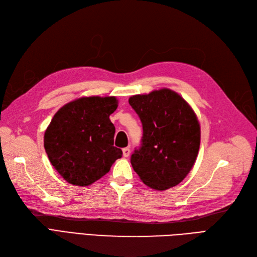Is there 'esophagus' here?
Wrapping results in <instances>:
<instances>
[{"mask_svg":"<svg viewBox=\"0 0 257 257\" xmlns=\"http://www.w3.org/2000/svg\"><path fill=\"white\" fill-rule=\"evenodd\" d=\"M129 155H130V148L129 147L122 148V156L126 158V157H129Z\"/></svg>","mask_w":257,"mask_h":257,"instance_id":"34e87169","label":"esophagus"}]
</instances>
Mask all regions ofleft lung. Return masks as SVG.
<instances>
[{"label":"left lung","instance_id":"left-lung-1","mask_svg":"<svg viewBox=\"0 0 257 257\" xmlns=\"http://www.w3.org/2000/svg\"><path fill=\"white\" fill-rule=\"evenodd\" d=\"M129 104L143 125L142 147L131 156L132 168L152 189L163 191L177 186L192 170L200 150L195 112L170 88L134 95Z\"/></svg>","mask_w":257,"mask_h":257}]
</instances>
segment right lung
I'll return each mask as SVG.
<instances>
[{"label":"right lung","mask_w":257,"mask_h":257,"mask_svg":"<svg viewBox=\"0 0 257 257\" xmlns=\"http://www.w3.org/2000/svg\"><path fill=\"white\" fill-rule=\"evenodd\" d=\"M114 96L80 97L57 111L45 131L44 146L56 172L67 183L86 187L100 179L121 158L114 146L110 115L117 109Z\"/></svg>","instance_id":"right-lung-1"}]
</instances>
